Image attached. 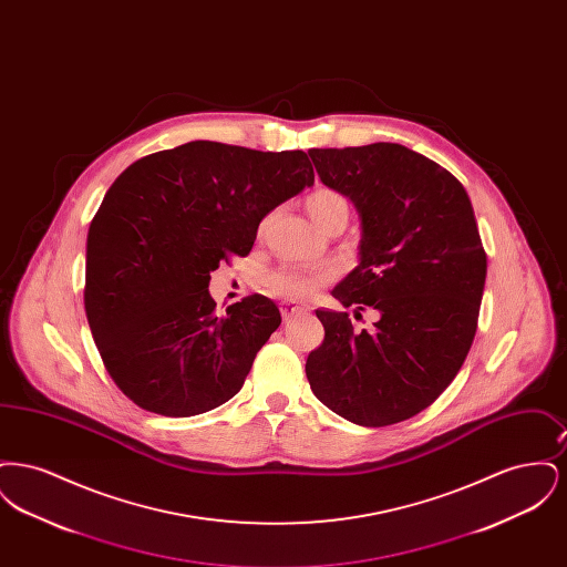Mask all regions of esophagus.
<instances>
[{"mask_svg": "<svg viewBox=\"0 0 567 567\" xmlns=\"http://www.w3.org/2000/svg\"><path fill=\"white\" fill-rule=\"evenodd\" d=\"M280 312H282V319H285V321H289V319H293V317H297V315H301L303 310H301L299 306H291V303H282Z\"/></svg>", "mask_w": 567, "mask_h": 567, "instance_id": "1", "label": "esophagus"}]
</instances>
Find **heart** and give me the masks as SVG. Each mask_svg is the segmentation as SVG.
<instances>
[{
    "instance_id": "obj_1",
    "label": "heart",
    "mask_w": 567,
    "mask_h": 567,
    "mask_svg": "<svg viewBox=\"0 0 567 567\" xmlns=\"http://www.w3.org/2000/svg\"><path fill=\"white\" fill-rule=\"evenodd\" d=\"M306 210L310 218L323 227L333 216H349V206L342 195L336 190L319 189L306 197ZM329 280V271L299 270V268H278L266 278V285L274 296L285 299H308Z\"/></svg>"
}]
</instances>
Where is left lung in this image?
Returning <instances> with one entry per match:
<instances>
[{"instance_id": "obj_1", "label": "left lung", "mask_w": 567, "mask_h": 567, "mask_svg": "<svg viewBox=\"0 0 567 567\" xmlns=\"http://www.w3.org/2000/svg\"><path fill=\"white\" fill-rule=\"evenodd\" d=\"M308 155L361 216L359 266L331 296L380 317L354 331L349 312L317 310L324 340L306 361L310 389L363 427L412 419L457 377L476 336L486 252L472 202L449 169L402 144Z\"/></svg>"}]
</instances>
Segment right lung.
I'll list each match as a JSON object with an SVG mask.
<instances>
[{"label": "right lung", "instance_id": "1", "mask_svg": "<svg viewBox=\"0 0 567 567\" xmlns=\"http://www.w3.org/2000/svg\"><path fill=\"white\" fill-rule=\"evenodd\" d=\"M312 185L303 151L208 140L142 157L112 183L86 236L84 310L135 405L183 419L243 389L280 310L255 293L218 317L210 271L246 257L264 216Z\"/></svg>", "mask_w": 567, "mask_h": 567}]
</instances>
